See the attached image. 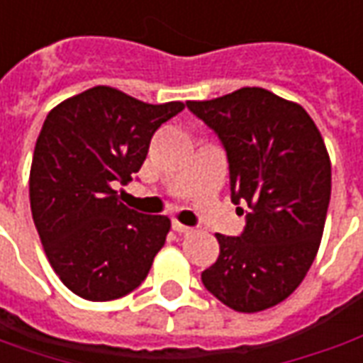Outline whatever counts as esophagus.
Returning <instances> with one entry per match:
<instances>
[{
  "mask_svg": "<svg viewBox=\"0 0 363 363\" xmlns=\"http://www.w3.org/2000/svg\"><path fill=\"white\" fill-rule=\"evenodd\" d=\"M173 229L177 231V233H189L190 228L189 225H184V223H181V221L173 220Z\"/></svg>",
  "mask_w": 363,
  "mask_h": 363,
  "instance_id": "esophagus-1",
  "label": "esophagus"
}]
</instances>
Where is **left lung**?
Here are the masks:
<instances>
[{"mask_svg":"<svg viewBox=\"0 0 363 363\" xmlns=\"http://www.w3.org/2000/svg\"><path fill=\"white\" fill-rule=\"evenodd\" d=\"M186 106L220 138L231 202L245 213L241 235L216 233L220 257L202 284L235 311H264L294 294L319 251L330 200L325 142L303 106L260 87Z\"/></svg>","mask_w":363,"mask_h":363,"instance_id":"8db88e82","label":"left lung"}]
</instances>
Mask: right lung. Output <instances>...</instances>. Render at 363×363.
Masks as SVG:
<instances>
[{
	"label": "right lung",
	"instance_id": "obj_1",
	"mask_svg": "<svg viewBox=\"0 0 363 363\" xmlns=\"http://www.w3.org/2000/svg\"><path fill=\"white\" fill-rule=\"evenodd\" d=\"M179 101L147 104L93 87L48 112L30 167V212L46 257L75 296L111 301L134 291L165 245L171 220L120 202Z\"/></svg>",
	"mask_w": 363,
	"mask_h": 363
}]
</instances>
